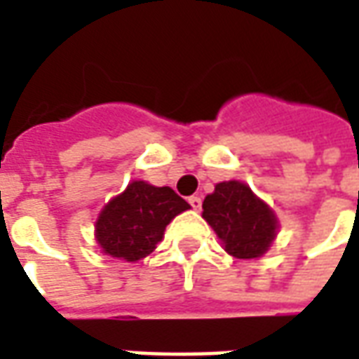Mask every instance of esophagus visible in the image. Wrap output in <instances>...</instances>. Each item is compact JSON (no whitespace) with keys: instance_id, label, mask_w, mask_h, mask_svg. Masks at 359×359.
<instances>
[{"instance_id":"esophagus-1","label":"esophagus","mask_w":359,"mask_h":359,"mask_svg":"<svg viewBox=\"0 0 359 359\" xmlns=\"http://www.w3.org/2000/svg\"><path fill=\"white\" fill-rule=\"evenodd\" d=\"M188 203L192 205V210L194 211H200V208H202V198H200V196H190V198H188Z\"/></svg>"}]
</instances>
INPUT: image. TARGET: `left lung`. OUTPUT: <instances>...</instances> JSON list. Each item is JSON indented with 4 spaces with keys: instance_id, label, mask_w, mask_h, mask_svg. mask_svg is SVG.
Segmentation results:
<instances>
[{
    "instance_id": "8db88e82",
    "label": "left lung",
    "mask_w": 359,
    "mask_h": 359,
    "mask_svg": "<svg viewBox=\"0 0 359 359\" xmlns=\"http://www.w3.org/2000/svg\"><path fill=\"white\" fill-rule=\"evenodd\" d=\"M202 217L215 231L226 254L256 259L277 238L278 219L269 205L241 180H225L205 196Z\"/></svg>"
}]
</instances>
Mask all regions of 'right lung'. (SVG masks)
I'll return each mask as SVG.
<instances>
[{"label":"right lung","mask_w":359,"mask_h":359,"mask_svg":"<svg viewBox=\"0 0 359 359\" xmlns=\"http://www.w3.org/2000/svg\"><path fill=\"white\" fill-rule=\"evenodd\" d=\"M187 210L190 203L172 188L133 180L100 211L95 242L105 256L134 264L156 250L163 241L165 226Z\"/></svg>","instance_id":"right-lung-1"}]
</instances>
